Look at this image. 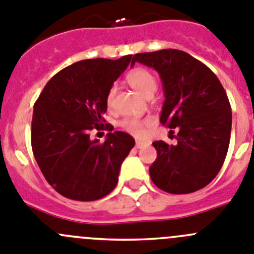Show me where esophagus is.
<instances>
[{
	"instance_id": "1",
	"label": "esophagus",
	"mask_w": 254,
	"mask_h": 254,
	"mask_svg": "<svg viewBox=\"0 0 254 254\" xmlns=\"http://www.w3.org/2000/svg\"><path fill=\"white\" fill-rule=\"evenodd\" d=\"M144 145H145V143H143V141H136V144H135V146H136L138 149L143 148Z\"/></svg>"
}]
</instances>
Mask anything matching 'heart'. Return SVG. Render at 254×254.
<instances>
[{"label":"heart","mask_w":254,"mask_h":254,"mask_svg":"<svg viewBox=\"0 0 254 254\" xmlns=\"http://www.w3.org/2000/svg\"><path fill=\"white\" fill-rule=\"evenodd\" d=\"M125 81L131 89L139 92L145 98H150L156 90V79L149 70L144 67H135L130 70L125 76ZM116 87L111 86L106 95V104L111 106L115 99ZM150 124L149 120H139V119H125L122 122V127L129 134L134 135L136 138H141L144 135V127Z\"/></svg>","instance_id":"heart-1"}]
</instances>
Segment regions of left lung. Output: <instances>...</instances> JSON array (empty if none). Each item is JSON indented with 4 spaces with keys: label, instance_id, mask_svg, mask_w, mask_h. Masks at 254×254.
I'll return each instance as SVG.
<instances>
[{
    "label": "left lung",
    "instance_id": "left-lung-1",
    "mask_svg": "<svg viewBox=\"0 0 254 254\" xmlns=\"http://www.w3.org/2000/svg\"><path fill=\"white\" fill-rule=\"evenodd\" d=\"M136 61L159 72L165 95L160 123L178 130L174 145L153 143L158 158L149 168L151 181L172 194L204 188L219 173L231 140L232 109L223 86L208 66L181 50L136 54L131 64Z\"/></svg>",
    "mask_w": 254,
    "mask_h": 254
}]
</instances>
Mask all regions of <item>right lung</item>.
<instances>
[{
  "instance_id": "right-lung-1",
  "label": "right lung",
  "mask_w": 254,
  "mask_h": 254,
  "mask_svg": "<svg viewBox=\"0 0 254 254\" xmlns=\"http://www.w3.org/2000/svg\"><path fill=\"white\" fill-rule=\"evenodd\" d=\"M131 58L77 61L52 76L35 103L31 124L35 159L47 183L66 198L98 200L118 184L134 138L114 131L100 143L90 138V131L114 129L103 125L106 95Z\"/></svg>"
}]
</instances>
